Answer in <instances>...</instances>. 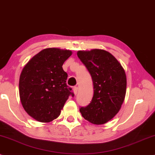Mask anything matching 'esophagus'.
Returning <instances> with one entry per match:
<instances>
[{"mask_svg":"<svg viewBox=\"0 0 155 155\" xmlns=\"http://www.w3.org/2000/svg\"><path fill=\"white\" fill-rule=\"evenodd\" d=\"M73 91H74V94H77V93H78V87H74V88H73Z\"/></svg>","mask_w":155,"mask_h":155,"instance_id":"1","label":"esophagus"}]
</instances>
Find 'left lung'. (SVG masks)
Segmentation results:
<instances>
[{"label":"left lung","instance_id":"8db88e82","mask_svg":"<svg viewBox=\"0 0 155 155\" xmlns=\"http://www.w3.org/2000/svg\"><path fill=\"white\" fill-rule=\"evenodd\" d=\"M77 55L92 76L94 95L87 107L80 108L85 120L102 125L120 110L126 93V75L115 58L106 50H79Z\"/></svg>","mask_w":155,"mask_h":155}]
</instances>
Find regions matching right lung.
Masks as SVG:
<instances>
[{
    "label": "right lung",
    "mask_w": 155,
    "mask_h": 155,
    "mask_svg": "<svg viewBox=\"0 0 155 155\" xmlns=\"http://www.w3.org/2000/svg\"><path fill=\"white\" fill-rule=\"evenodd\" d=\"M72 55L69 50L56 48L41 50L28 61L19 77V97L24 110L42 123L56 119L71 89L63 64Z\"/></svg>",
    "instance_id": "obj_1"
}]
</instances>
